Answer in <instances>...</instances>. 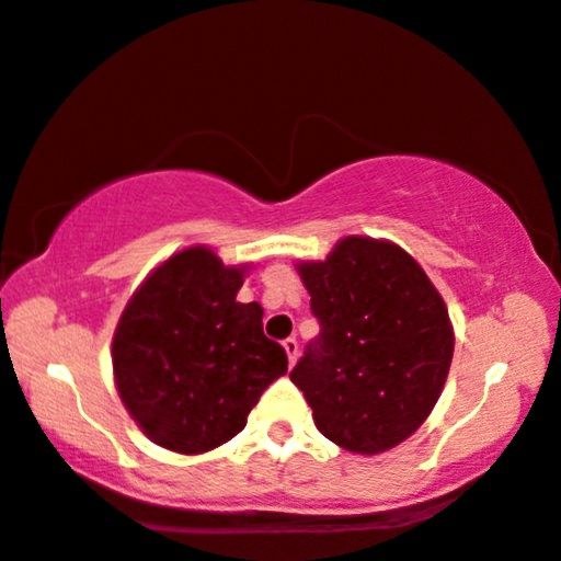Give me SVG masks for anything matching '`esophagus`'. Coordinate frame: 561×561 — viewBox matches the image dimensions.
Masks as SVG:
<instances>
[{
  "label": "esophagus",
  "mask_w": 561,
  "mask_h": 561,
  "mask_svg": "<svg viewBox=\"0 0 561 561\" xmlns=\"http://www.w3.org/2000/svg\"><path fill=\"white\" fill-rule=\"evenodd\" d=\"M283 350H286L288 363L294 365V363H296V357H298V340H296V336H288V340L283 342Z\"/></svg>",
  "instance_id": "34e87169"
}]
</instances>
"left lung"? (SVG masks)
I'll return each instance as SVG.
<instances>
[{
    "label": "left lung",
    "instance_id": "1",
    "mask_svg": "<svg viewBox=\"0 0 561 561\" xmlns=\"http://www.w3.org/2000/svg\"><path fill=\"white\" fill-rule=\"evenodd\" d=\"M321 332L290 370L327 439L378 455L424 424L447 382L455 332L439 290L409 252L344 237L298 263Z\"/></svg>",
    "mask_w": 561,
    "mask_h": 561
}]
</instances>
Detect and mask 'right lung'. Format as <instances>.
Listing matches in <instances>:
<instances>
[{"label":"right lung","instance_id":"add662e5","mask_svg":"<svg viewBox=\"0 0 561 561\" xmlns=\"http://www.w3.org/2000/svg\"><path fill=\"white\" fill-rule=\"evenodd\" d=\"M244 271L196 244L158 265L122 311L114 382L160 447L202 455L229 442L288 370L286 350L263 332V306L237 301Z\"/></svg>","mask_w":561,"mask_h":561}]
</instances>
